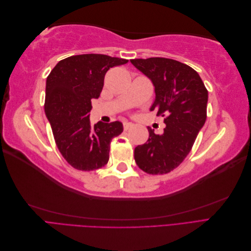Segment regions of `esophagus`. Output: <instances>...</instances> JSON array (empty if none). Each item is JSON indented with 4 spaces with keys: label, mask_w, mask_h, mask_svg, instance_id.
Instances as JSON below:
<instances>
[{
    "label": "esophagus",
    "mask_w": 251,
    "mask_h": 251,
    "mask_svg": "<svg viewBox=\"0 0 251 251\" xmlns=\"http://www.w3.org/2000/svg\"><path fill=\"white\" fill-rule=\"evenodd\" d=\"M133 126H134V125L131 124V123H124V128H125V131L130 130V128L133 127Z\"/></svg>",
    "instance_id": "obj_1"
}]
</instances>
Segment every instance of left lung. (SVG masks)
<instances>
[{
    "label": "left lung",
    "instance_id": "8db88e82",
    "mask_svg": "<svg viewBox=\"0 0 251 251\" xmlns=\"http://www.w3.org/2000/svg\"><path fill=\"white\" fill-rule=\"evenodd\" d=\"M155 87L151 111L164 117V132L148 126V141L135 148V161L143 172L168 174L184 160L206 120L208 92L193 68L165 57L131 59Z\"/></svg>",
    "mask_w": 251,
    "mask_h": 251
}]
</instances>
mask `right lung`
Wrapping results in <instances>:
<instances>
[{"label":"right lung","mask_w":251,"mask_h":251,"mask_svg":"<svg viewBox=\"0 0 251 251\" xmlns=\"http://www.w3.org/2000/svg\"><path fill=\"white\" fill-rule=\"evenodd\" d=\"M127 62L104 54L73 55L48 75L45 113L60 154L74 169L94 171L108 163L110 143L124 126L120 121L91 125V101L100 97L110 68Z\"/></svg>","instance_id":"1"}]
</instances>
